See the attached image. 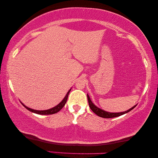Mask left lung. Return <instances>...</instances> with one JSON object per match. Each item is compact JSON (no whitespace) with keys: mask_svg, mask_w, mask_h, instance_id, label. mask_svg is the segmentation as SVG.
<instances>
[{"mask_svg":"<svg viewBox=\"0 0 158 158\" xmlns=\"http://www.w3.org/2000/svg\"><path fill=\"white\" fill-rule=\"evenodd\" d=\"M87 97H88V103H89V106L90 108V109H91L92 111L96 114V115H98V116H100V117H102V118H108L117 117V116H122V115H123V114L128 113V112L130 111L131 110H132L136 106H133L132 108H131V109H129V110H127V111H124V112H118V113H110V112H107L106 111H103V110H102L101 109H99V108L97 107L96 105H94V103H92V101H91V100H90V97L88 94H87Z\"/></svg>","mask_w":158,"mask_h":158,"instance_id":"1","label":"left lung"}]
</instances>
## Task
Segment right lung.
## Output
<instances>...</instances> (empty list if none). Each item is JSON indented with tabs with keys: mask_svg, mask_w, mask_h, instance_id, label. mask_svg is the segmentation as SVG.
<instances>
[{
	"mask_svg": "<svg viewBox=\"0 0 158 158\" xmlns=\"http://www.w3.org/2000/svg\"><path fill=\"white\" fill-rule=\"evenodd\" d=\"M71 90H69V91L67 93L66 96H64V98H63V100H62L61 102H60L59 104L56 106L50 109H47V110H43V111H39V110H34V109H30V108L26 106L22 103V105L24 106L26 109L27 110H29V111L33 112V113H35V114H42V115H49V114H56L57 113L58 111H60V110H61L62 108L64 107V106L65 105V103L67 102V100H68V95H69V93Z\"/></svg>",
	"mask_w": 158,
	"mask_h": 158,
	"instance_id": "right-lung-1",
	"label": "right lung"
}]
</instances>
